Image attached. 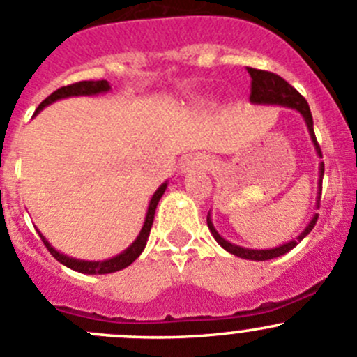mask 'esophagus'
Wrapping results in <instances>:
<instances>
[{"mask_svg":"<svg viewBox=\"0 0 357 357\" xmlns=\"http://www.w3.org/2000/svg\"><path fill=\"white\" fill-rule=\"evenodd\" d=\"M212 162L208 160L205 155H190L181 162V172L183 174H188V172L197 171V169H207Z\"/></svg>","mask_w":357,"mask_h":357,"instance_id":"1","label":"esophagus"}]
</instances>
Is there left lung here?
<instances>
[{"label": "left lung", "instance_id": "8db88e82", "mask_svg": "<svg viewBox=\"0 0 357 357\" xmlns=\"http://www.w3.org/2000/svg\"><path fill=\"white\" fill-rule=\"evenodd\" d=\"M247 72L250 74L252 82H250V102L255 103V105H282V107H289V109L297 110L298 114L304 117L305 126H307L309 136H311L312 143H314L316 153L319 157L321 155V149L318 145V139H316L314 135V128H312V115L311 110H309L307 102H305L304 96L297 91L295 88H291L289 82L285 81L283 77H280L278 74H273V72L268 70H259V68H252L247 67ZM323 174H325V164H319V179H318V208H319V199H321V183H323ZM316 221H318V214H314V218L311 219L307 226H305L304 231L297 236V238L290 240L289 243H283V245L276 247V248H266V250H255V248H245L235 245V243L228 242V240L222 238L218 231H215L214 225H212L211 214H207V226L211 229L212 236L215 238V242L219 243L225 250H228L229 254L236 255V257L242 259H248V261H269V259L280 257V255L287 254L290 252L295 245H298V242L305 238L309 233L312 231L314 228Z\"/></svg>", "mask_w": 357, "mask_h": 357}]
</instances>
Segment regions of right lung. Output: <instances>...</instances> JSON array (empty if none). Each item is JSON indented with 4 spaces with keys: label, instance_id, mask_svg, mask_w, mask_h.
Masks as SVG:
<instances>
[{
    "label": "right lung",
    "instance_id": "obj_1",
    "mask_svg": "<svg viewBox=\"0 0 357 357\" xmlns=\"http://www.w3.org/2000/svg\"><path fill=\"white\" fill-rule=\"evenodd\" d=\"M110 89V84L107 81H81V82H74V84H68V86H63V88H59L56 91H53L52 95L48 96L46 100H43L41 103H39L38 110H36V114H38L39 110H43L45 107H48L50 103L56 102V100H62V98H68V96H91V95H100V93H107ZM165 188H167V181L162 183L160 186H158V190L155 193H153L152 200H150L149 204V211H146V218H145V225H143L142 231H139V235L136 236L135 242L131 243L128 248H126L124 252H121L119 255H115V257L112 259H107V261H81V259H74V257H68L66 254H60L59 250H55L52 245H50L48 240L45 238V236L39 233V236H41L43 243H45L46 248L50 250V254L53 255V257L56 259L59 262H62L63 266H67V268L74 269V271H79V273H84V275H109V273H115V271H121V269L128 268L129 264H132V262L136 261V259L139 257V254L143 252V248L146 245V240H149L150 236V229H152V225H153V215H155V208H157V204L158 200H160V197L164 195Z\"/></svg>",
    "mask_w": 357,
    "mask_h": 357
}]
</instances>
